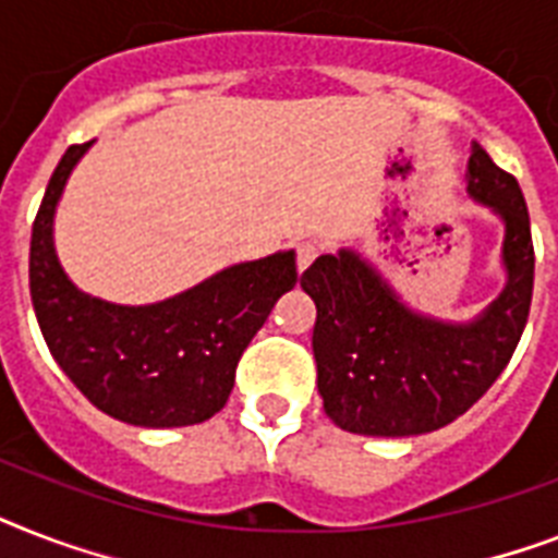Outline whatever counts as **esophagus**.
I'll list each match as a JSON object with an SVG mask.
<instances>
[{"label": "esophagus", "instance_id": "obj_1", "mask_svg": "<svg viewBox=\"0 0 558 558\" xmlns=\"http://www.w3.org/2000/svg\"><path fill=\"white\" fill-rule=\"evenodd\" d=\"M318 257V243H312V240H303L294 246V260H298V271H303L306 266L312 264Z\"/></svg>", "mask_w": 558, "mask_h": 558}]
</instances>
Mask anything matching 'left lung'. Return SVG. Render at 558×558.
<instances>
[{
    "label": "left lung",
    "instance_id": "1",
    "mask_svg": "<svg viewBox=\"0 0 558 558\" xmlns=\"http://www.w3.org/2000/svg\"><path fill=\"white\" fill-rule=\"evenodd\" d=\"M468 192L505 220L507 287L473 324H441L398 301L355 252L301 275L318 310L312 352L326 415L357 436H421L470 410L513 357L533 298V238L513 174L473 148Z\"/></svg>",
    "mask_w": 558,
    "mask_h": 558
}]
</instances>
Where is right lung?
Listing matches in <instances>:
<instances>
[{"label": "right lung", "instance_id": "obj_1", "mask_svg": "<svg viewBox=\"0 0 558 558\" xmlns=\"http://www.w3.org/2000/svg\"><path fill=\"white\" fill-rule=\"evenodd\" d=\"M88 146L62 154L31 232V301L45 343L74 387L111 418L134 427L201 424L223 410L240 355L294 287V255L238 264L151 306L83 294L53 252V208Z\"/></svg>", "mask_w": 558, "mask_h": 558}]
</instances>
